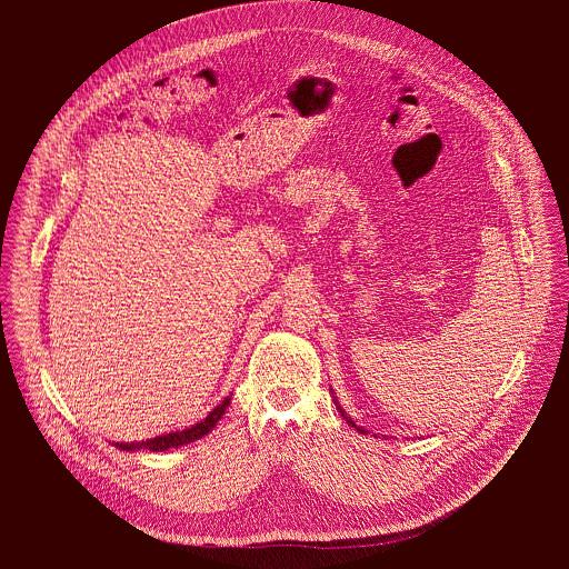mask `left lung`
Returning a JSON list of instances; mask_svg holds the SVG:
<instances>
[{
  "instance_id": "obj_1",
  "label": "left lung",
  "mask_w": 569,
  "mask_h": 569,
  "mask_svg": "<svg viewBox=\"0 0 569 569\" xmlns=\"http://www.w3.org/2000/svg\"><path fill=\"white\" fill-rule=\"evenodd\" d=\"M338 410H340V405H338ZM340 412H342V410H340ZM342 417H345V412H342ZM347 421H349V423H351V426H353V428H356V423H353V421H351V419H347ZM358 430H360V432H365V430H362V428H358Z\"/></svg>"
}]
</instances>
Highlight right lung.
Segmentation results:
<instances>
[{
    "label": "right lung",
    "mask_w": 569,
    "mask_h": 569,
    "mask_svg": "<svg viewBox=\"0 0 569 569\" xmlns=\"http://www.w3.org/2000/svg\"><path fill=\"white\" fill-rule=\"evenodd\" d=\"M231 398H224L218 408L213 412H209L207 419H202L200 423H196L193 428L189 430H182V432H169V435H161V437H154V439H148V441H132V443H117V448L121 450H152V452H161V450H169V448H178V446H187L196 439H202L207 432H211L216 428V423L220 421V417L224 415L227 405H229Z\"/></svg>",
    "instance_id": "add662e5"
}]
</instances>
